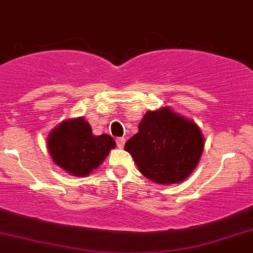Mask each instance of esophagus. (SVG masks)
Here are the masks:
<instances>
[{"mask_svg": "<svg viewBox=\"0 0 253 253\" xmlns=\"http://www.w3.org/2000/svg\"><path fill=\"white\" fill-rule=\"evenodd\" d=\"M116 142H117V146H118L119 148H123L124 144H126V137H117Z\"/></svg>", "mask_w": 253, "mask_h": 253, "instance_id": "1", "label": "esophagus"}]
</instances>
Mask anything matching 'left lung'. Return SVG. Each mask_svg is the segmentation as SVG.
<instances>
[{
    "mask_svg": "<svg viewBox=\"0 0 253 253\" xmlns=\"http://www.w3.org/2000/svg\"><path fill=\"white\" fill-rule=\"evenodd\" d=\"M140 173L157 184L180 183L191 174L204 151L199 126L168 107L147 112L139 132L124 146Z\"/></svg>",
    "mask_w": 253,
    "mask_h": 253,
    "instance_id": "8db88e82",
    "label": "left lung"
}]
</instances>
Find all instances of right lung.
Segmentation results:
<instances>
[{
	"label": "right lung",
	"mask_w": 253,
	"mask_h": 253,
	"mask_svg": "<svg viewBox=\"0 0 253 253\" xmlns=\"http://www.w3.org/2000/svg\"><path fill=\"white\" fill-rule=\"evenodd\" d=\"M47 144L54 163L77 176L88 175L116 147L109 135L95 136L83 118L59 124L49 134Z\"/></svg>",
	"instance_id": "right-lung-1"
}]
</instances>
